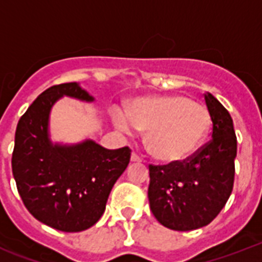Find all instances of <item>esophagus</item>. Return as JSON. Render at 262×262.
<instances>
[{"mask_svg":"<svg viewBox=\"0 0 262 262\" xmlns=\"http://www.w3.org/2000/svg\"><path fill=\"white\" fill-rule=\"evenodd\" d=\"M130 160L133 162V163H140V162H141V158H140L139 155H136V154H132Z\"/></svg>","mask_w":262,"mask_h":262,"instance_id":"1","label":"esophagus"}]
</instances>
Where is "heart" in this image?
<instances>
[{
	"instance_id": "obj_1",
	"label": "heart",
	"mask_w": 262,
	"mask_h": 262,
	"mask_svg": "<svg viewBox=\"0 0 262 262\" xmlns=\"http://www.w3.org/2000/svg\"><path fill=\"white\" fill-rule=\"evenodd\" d=\"M115 126L130 135L147 132L145 145L155 159L178 163L193 155L207 137L211 114L205 106L183 95H155L135 99L126 114L114 111Z\"/></svg>"
}]
</instances>
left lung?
<instances>
[{
    "label": "left lung",
    "mask_w": 262,
    "mask_h": 262,
    "mask_svg": "<svg viewBox=\"0 0 262 262\" xmlns=\"http://www.w3.org/2000/svg\"><path fill=\"white\" fill-rule=\"evenodd\" d=\"M212 140L187 159L149 164V207L156 220L175 231L207 226L219 215L234 186L236 136L232 118L212 94L204 95Z\"/></svg>",
    "instance_id": "left-lung-1"
}]
</instances>
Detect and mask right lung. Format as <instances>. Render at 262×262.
Wrapping results in <instances>:
<instances>
[{"instance_id":"1","label":"right lung","mask_w":262,"mask_h":262,"mask_svg":"<svg viewBox=\"0 0 262 262\" xmlns=\"http://www.w3.org/2000/svg\"><path fill=\"white\" fill-rule=\"evenodd\" d=\"M63 96L94 102L77 83L53 85L35 99L16 127L12 171L18 194L35 219L65 232L92 227L106 209L117 179L130 160V149H106L94 140L53 143L50 111Z\"/></svg>"}]
</instances>
